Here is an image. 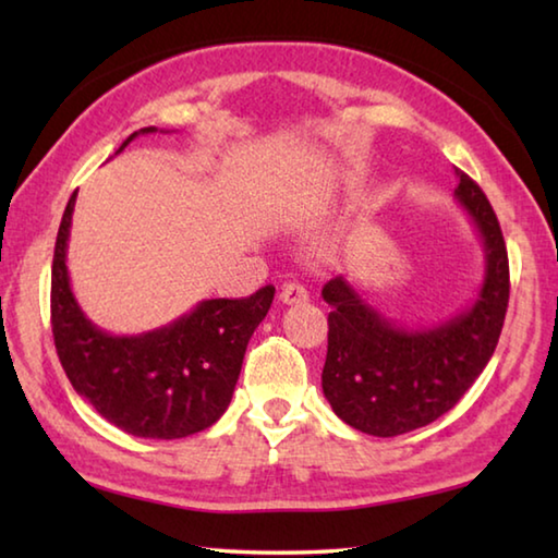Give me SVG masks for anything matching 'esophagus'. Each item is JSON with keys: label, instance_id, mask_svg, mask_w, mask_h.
Instances as JSON below:
<instances>
[{"label": "esophagus", "instance_id": "1", "mask_svg": "<svg viewBox=\"0 0 558 558\" xmlns=\"http://www.w3.org/2000/svg\"><path fill=\"white\" fill-rule=\"evenodd\" d=\"M310 298V290L302 286V282H286L280 290V300L286 302V305H300V302H305Z\"/></svg>", "mask_w": 558, "mask_h": 558}]
</instances>
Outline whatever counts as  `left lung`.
Instances as JSON below:
<instances>
[{
  "mask_svg": "<svg viewBox=\"0 0 558 558\" xmlns=\"http://www.w3.org/2000/svg\"><path fill=\"white\" fill-rule=\"evenodd\" d=\"M456 199L485 243V280L477 300L448 323L399 327L359 298L344 278H332L323 298L327 359L323 391L349 426L376 438L423 428L456 405L495 354L509 302V260L502 229L472 179L456 169Z\"/></svg>",
  "mask_w": 558,
  "mask_h": 558,
  "instance_id": "8db88e82",
  "label": "left lung"
}]
</instances>
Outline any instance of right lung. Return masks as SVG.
Returning a JSON list of instances; mask_svg holds the SVG:
<instances>
[{
  "label": "right lung",
  "mask_w": 558,
  "mask_h": 558,
  "mask_svg": "<svg viewBox=\"0 0 558 558\" xmlns=\"http://www.w3.org/2000/svg\"><path fill=\"white\" fill-rule=\"evenodd\" d=\"M140 132H132L118 153ZM73 204L75 192L63 211L51 266L53 342L73 389L108 423L137 438H186L214 426L229 409L245 347L268 315L276 288L266 286L241 300H204L153 332H102L71 292L65 245Z\"/></svg>",
  "instance_id": "1"
}]
</instances>
